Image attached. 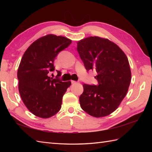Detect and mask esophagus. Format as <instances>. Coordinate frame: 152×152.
Returning a JSON list of instances; mask_svg holds the SVG:
<instances>
[{
    "mask_svg": "<svg viewBox=\"0 0 152 152\" xmlns=\"http://www.w3.org/2000/svg\"><path fill=\"white\" fill-rule=\"evenodd\" d=\"M71 83H72V84H75V83H76L77 82L76 81H74V80H72V81H71Z\"/></svg>",
    "mask_w": 152,
    "mask_h": 152,
    "instance_id": "34e87169",
    "label": "esophagus"
}]
</instances>
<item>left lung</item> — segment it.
Returning <instances> with one entry per match:
<instances>
[{
	"mask_svg": "<svg viewBox=\"0 0 152 152\" xmlns=\"http://www.w3.org/2000/svg\"><path fill=\"white\" fill-rule=\"evenodd\" d=\"M77 50L87 70L96 72L97 86L84 84L81 108L95 118L114 112L127 95L131 80L127 57L107 38L89 37L77 42Z\"/></svg>",
	"mask_w": 152,
	"mask_h": 152,
	"instance_id": "left-lung-1",
	"label": "left lung"
}]
</instances>
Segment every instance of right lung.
Returning <instances> with one entry per match:
<instances>
[{"label":"right lung","mask_w":152,"mask_h":152,"mask_svg":"<svg viewBox=\"0 0 152 152\" xmlns=\"http://www.w3.org/2000/svg\"><path fill=\"white\" fill-rule=\"evenodd\" d=\"M71 43L66 37L47 34L32 43L21 58L18 70L19 92L27 109L37 117L49 118L60 110L71 82H61L48 74L55 70L58 53ZM57 72L60 76V71Z\"/></svg>","instance_id":"right-lung-1"}]
</instances>
